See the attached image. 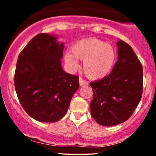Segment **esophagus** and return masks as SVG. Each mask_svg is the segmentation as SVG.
<instances>
[{
    "mask_svg": "<svg viewBox=\"0 0 156 156\" xmlns=\"http://www.w3.org/2000/svg\"><path fill=\"white\" fill-rule=\"evenodd\" d=\"M79 83L80 87H87V86L89 85V83L87 81V80H83V78H80L79 79Z\"/></svg>",
    "mask_w": 156,
    "mask_h": 156,
    "instance_id": "1",
    "label": "esophagus"
}]
</instances>
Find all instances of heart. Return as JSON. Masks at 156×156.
Instances as JSON below:
<instances>
[{
    "label": "heart",
    "mask_w": 156,
    "mask_h": 156,
    "mask_svg": "<svg viewBox=\"0 0 156 156\" xmlns=\"http://www.w3.org/2000/svg\"><path fill=\"white\" fill-rule=\"evenodd\" d=\"M72 52L65 55L69 67L77 68V58L83 61V71L90 79H100L110 73L116 59L114 48L98 39H86L78 41L72 48Z\"/></svg>",
    "instance_id": "obj_1"
}]
</instances>
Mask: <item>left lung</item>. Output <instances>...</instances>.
I'll list each match as a JSON object with an SVG mask.
<instances>
[{
  "instance_id": "obj_1",
  "label": "left lung",
  "mask_w": 156,
  "mask_h": 156,
  "mask_svg": "<svg viewBox=\"0 0 156 156\" xmlns=\"http://www.w3.org/2000/svg\"><path fill=\"white\" fill-rule=\"evenodd\" d=\"M117 44L118 60L112 73L90 83L93 89L91 115L103 126L128 120L142 95L143 69L140 61L128 43L119 40Z\"/></svg>"
}]
</instances>
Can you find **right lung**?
I'll return each mask as SVG.
<instances>
[{
	"mask_svg": "<svg viewBox=\"0 0 156 156\" xmlns=\"http://www.w3.org/2000/svg\"><path fill=\"white\" fill-rule=\"evenodd\" d=\"M64 44L39 34L20 53L14 77L20 103L36 120L55 122L67 114L79 78L65 73L61 64Z\"/></svg>",
	"mask_w": 156,
	"mask_h": 156,
	"instance_id": "add662e5",
	"label": "right lung"
}]
</instances>
